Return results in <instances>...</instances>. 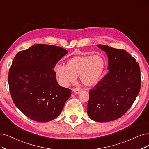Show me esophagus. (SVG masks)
<instances>
[{"label":"esophagus","mask_w":149,"mask_h":149,"mask_svg":"<svg viewBox=\"0 0 149 149\" xmlns=\"http://www.w3.org/2000/svg\"><path fill=\"white\" fill-rule=\"evenodd\" d=\"M73 91L74 92V93H75V95H79V93H80V91H81V89L79 88H76L73 90Z\"/></svg>","instance_id":"1"}]
</instances>
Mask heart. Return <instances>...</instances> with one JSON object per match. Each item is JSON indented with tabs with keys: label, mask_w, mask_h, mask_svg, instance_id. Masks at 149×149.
<instances>
[{
	"label": "heart",
	"mask_w": 149,
	"mask_h": 149,
	"mask_svg": "<svg viewBox=\"0 0 149 149\" xmlns=\"http://www.w3.org/2000/svg\"><path fill=\"white\" fill-rule=\"evenodd\" d=\"M105 68L106 61L101 55L84 54L70 58L66 65L56 64L54 71L59 83L63 86L74 84L79 76L84 85L92 86L101 81Z\"/></svg>",
	"instance_id": "heart-1"
}]
</instances>
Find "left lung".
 Returning a JSON list of instances; mask_svg holds the SVG:
<instances>
[{"mask_svg":"<svg viewBox=\"0 0 149 149\" xmlns=\"http://www.w3.org/2000/svg\"><path fill=\"white\" fill-rule=\"evenodd\" d=\"M108 57L109 72L90 90L87 113L98 122L120 118L133 105L141 85L140 68L124 49L97 45Z\"/></svg>","mask_w":149,"mask_h":149,"instance_id":"obj_1","label":"left lung"}]
</instances>
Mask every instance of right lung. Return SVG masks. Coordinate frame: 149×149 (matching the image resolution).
<instances>
[{"label":"right lung","mask_w":149,"mask_h":149,"mask_svg":"<svg viewBox=\"0 0 149 149\" xmlns=\"http://www.w3.org/2000/svg\"><path fill=\"white\" fill-rule=\"evenodd\" d=\"M67 53L61 47L36 44L16 54L8 73L9 89L16 107L30 119H55L70 97L71 90L58 84L53 70Z\"/></svg>","instance_id":"right-lung-1"}]
</instances>
